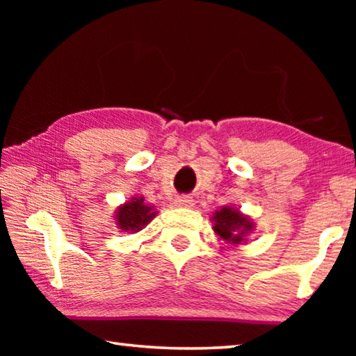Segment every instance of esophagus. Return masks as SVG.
Wrapping results in <instances>:
<instances>
[{
	"label": "esophagus",
	"mask_w": 356,
	"mask_h": 356,
	"mask_svg": "<svg viewBox=\"0 0 356 356\" xmlns=\"http://www.w3.org/2000/svg\"><path fill=\"white\" fill-rule=\"evenodd\" d=\"M174 206L176 207H184V209H188L193 207V200L190 196H177L176 200H174Z\"/></svg>",
	"instance_id": "34e87169"
}]
</instances>
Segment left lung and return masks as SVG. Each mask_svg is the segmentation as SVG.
<instances>
[{
    "mask_svg": "<svg viewBox=\"0 0 356 356\" xmlns=\"http://www.w3.org/2000/svg\"><path fill=\"white\" fill-rule=\"evenodd\" d=\"M212 229L216 238L226 246L238 248V245H246L250 242V236L256 231V222L250 215L243 213L238 207L222 206L210 215Z\"/></svg>",
    "mask_w": 356,
    "mask_h": 356,
    "instance_id": "left-lung-1",
    "label": "left lung"
}]
</instances>
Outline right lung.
Segmentation results:
<instances>
[{
	"label": "right lung",
	"instance_id": "add662e5",
	"mask_svg": "<svg viewBox=\"0 0 356 356\" xmlns=\"http://www.w3.org/2000/svg\"><path fill=\"white\" fill-rule=\"evenodd\" d=\"M159 210L155 206L144 202V196H131L129 201L114 210V225L122 232L136 234L143 231L152 221Z\"/></svg>",
	"mask_w": 356,
	"mask_h": 356
}]
</instances>
